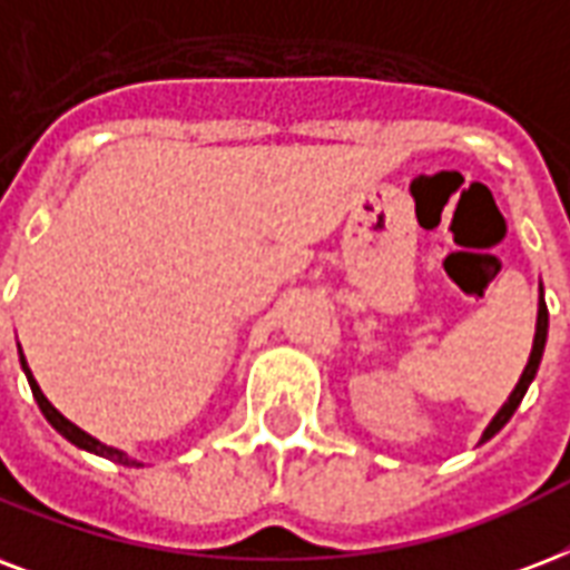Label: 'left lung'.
I'll list each match as a JSON object with an SVG mask.
<instances>
[{"mask_svg": "<svg viewBox=\"0 0 570 570\" xmlns=\"http://www.w3.org/2000/svg\"><path fill=\"white\" fill-rule=\"evenodd\" d=\"M544 343H547V304H544V298H541V304H538L535 343H532V355H529L527 371H523V376H520V382H517V389L511 391V397H508L505 406H502V410L497 412V419L490 421V428L484 430V436H481V442H488L490 436H497L499 430H502L508 424V419L514 415V410H517V406H520V401H523V394H527L529 382L535 380L538 364H541V355H544Z\"/></svg>", "mask_w": 570, "mask_h": 570, "instance_id": "1", "label": "left lung"}]
</instances>
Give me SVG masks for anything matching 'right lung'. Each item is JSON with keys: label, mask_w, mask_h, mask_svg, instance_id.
Instances as JSON below:
<instances>
[{"label": "right lung", "mask_w": 570, "mask_h": 570, "mask_svg": "<svg viewBox=\"0 0 570 570\" xmlns=\"http://www.w3.org/2000/svg\"><path fill=\"white\" fill-rule=\"evenodd\" d=\"M23 367H26V362H23ZM26 376H29V385H32V394H35V401H38V406H41V412H43V415H47V421H50V424H53V428L59 430V433H62L65 440H71L73 445H80V449L92 451V454H101V458L112 460V463H121V466H140L137 460L125 458L121 451L110 449V445H104V442H98V440H95V436H89L86 430H80V428H77V424H71V421L65 419L62 412L56 410L53 403L43 397L41 389H38V382H35L32 373H29V367H26Z\"/></svg>", "instance_id": "obj_1"}]
</instances>
